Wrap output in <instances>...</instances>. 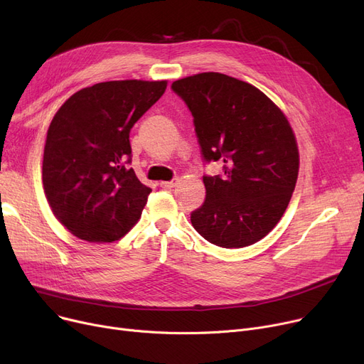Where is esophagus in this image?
<instances>
[{
    "label": "esophagus",
    "instance_id": "obj_1",
    "mask_svg": "<svg viewBox=\"0 0 364 364\" xmlns=\"http://www.w3.org/2000/svg\"><path fill=\"white\" fill-rule=\"evenodd\" d=\"M177 184H178V178H174V180H171V181H161L159 183V186L162 188H172V187H176Z\"/></svg>",
    "mask_w": 364,
    "mask_h": 364
}]
</instances>
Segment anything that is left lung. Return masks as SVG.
<instances>
[{
    "instance_id": "obj_1",
    "label": "left lung",
    "mask_w": 364,
    "mask_h": 364,
    "mask_svg": "<svg viewBox=\"0 0 364 364\" xmlns=\"http://www.w3.org/2000/svg\"><path fill=\"white\" fill-rule=\"evenodd\" d=\"M192 112L206 162L224 176H203L206 198L190 215L195 230L221 247L250 246L269 235L289 205L299 153L284 113L257 87L218 72L174 81Z\"/></svg>"
}]
</instances>
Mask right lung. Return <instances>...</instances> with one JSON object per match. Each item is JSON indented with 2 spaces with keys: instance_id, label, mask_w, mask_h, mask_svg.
Listing matches in <instances>:
<instances>
[{
  "instance_id": "1",
  "label": "right lung",
  "mask_w": 364,
  "mask_h": 364,
  "mask_svg": "<svg viewBox=\"0 0 364 364\" xmlns=\"http://www.w3.org/2000/svg\"><path fill=\"white\" fill-rule=\"evenodd\" d=\"M166 90V81H107L76 91L47 131L46 198L55 218L87 242L124 237L151 188L136 176L129 131Z\"/></svg>"
}]
</instances>
